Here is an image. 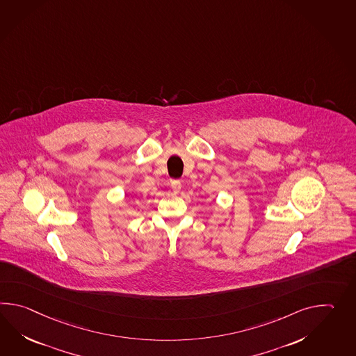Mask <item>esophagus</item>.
Returning <instances> with one entry per match:
<instances>
[{"label": "esophagus", "instance_id": "obj_1", "mask_svg": "<svg viewBox=\"0 0 356 356\" xmlns=\"http://www.w3.org/2000/svg\"><path fill=\"white\" fill-rule=\"evenodd\" d=\"M171 189H172L175 194L179 193L181 190V182L179 181V180H172L171 181Z\"/></svg>", "mask_w": 356, "mask_h": 356}]
</instances>
